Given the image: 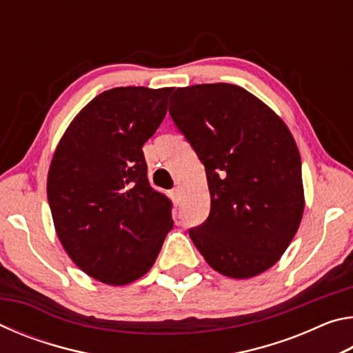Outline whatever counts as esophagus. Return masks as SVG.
Wrapping results in <instances>:
<instances>
[{"label": "esophagus", "instance_id": "esophagus-1", "mask_svg": "<svg viewBox=\"0 0 353 353\" xmlns=\"http://www.w3.org/2000/svg\"><path fill=\"white\" fill-rule=\"evenodd\" d=\"M171 198L176 202V204H179V201H181V191H179L177 187L171 190Z\"/></svg>", "mask_w": 353, "mask_h": 353}]
</instances>
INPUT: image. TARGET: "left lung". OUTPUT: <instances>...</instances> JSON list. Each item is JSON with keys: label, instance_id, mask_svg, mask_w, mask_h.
Instances as JSON below:
<instances>
[{"label": "left lung", "instance_id": "left-lung-1", "mask_svg": "<svg viewBox=\"0 0 353 353\" xmlns=\"http://www.w3.org/2000/svg\"><path fill=\"white\" fill-rule=\"evenodd\" d=\"M170 101L172 121L205 166L210 190V214L190 229L191 241L223 276H259L290 246L305 207L290 129L232 83L177 88Z\"/></svg>", "mask_w": 353, "mask_h": 353}]
</instances>
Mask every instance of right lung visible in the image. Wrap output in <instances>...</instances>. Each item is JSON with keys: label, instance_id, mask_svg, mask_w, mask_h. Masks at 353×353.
Wrapping results in <instances>:
<instances>
[{"label": "right lung", "instance_id": "right-lung-1", "mask_svg": "<svg viewBox=\"0 0 353 353\" xmlns=\"http://www.w3.org/2000/svg\"><path fill=\"white\" fill-rule=\"evenodd\" d=\"M171 90L117 87L98 94L52 155L46 191L57 236L103 283L145 276L172 229V204L149 185L141 149L163 121Z\"/></svg>", "mask_w": 353, "mask_h": 353}]
</instances>
